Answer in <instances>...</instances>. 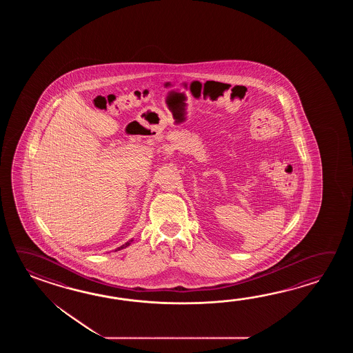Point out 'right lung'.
Here are the masks:
<instances>
[{
  "instance_id": "1",
  "label": "right lung",
  "mask_w": 353,
  "mask_h": 353,
  "mask_svg": "<svg viewBox=\"0 0 353 353\" xmlns=\"http://www.w3.org/2000/svg\"><path fill=\"white\" fill-rule=\"evenodd\" d=\"M131 242H132V240L128 241V242H126L125 245H122V246H121V248H117V250H122V248H128V246H130V245H131ZM117 250H116V251H117Z\"/></svg>"
}]
</instances>
